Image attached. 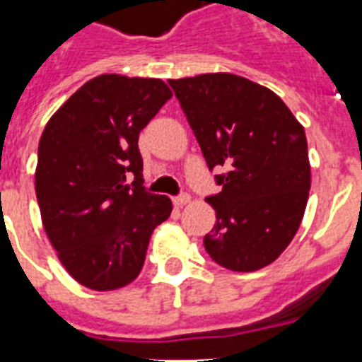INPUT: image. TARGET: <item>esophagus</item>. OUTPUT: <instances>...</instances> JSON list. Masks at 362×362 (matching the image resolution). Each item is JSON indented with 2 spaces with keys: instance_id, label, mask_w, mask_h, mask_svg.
Listing matches in <instances>:
<instances>
[{
  "instance_id": "34e87169",
  "label": "esophagus",
  "mask_w": 362,
  "mask_h": 362,
  "mask_svg": "<svg viewBox=\"0 0 362 362\" xmlns=\"http://www.w3.org/2000/svg\"><path fill=\"white\" fill-rule=\"evenodd\" d=\"M192 201V197L187 195V193H184V195H180V197H175L173 199V203H175V206H178V209H182V206H186L187 203Z\"/></svg>"
}]
</instances>
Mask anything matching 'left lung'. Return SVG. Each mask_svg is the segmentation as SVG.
I'll return each instance as SVG.
<instances>
[{"mask_svg":"<svg viewBox=\"0 0 362 362\" xmlns=\"http://www.w3.org/2000/svg\"><path fill=\"white\" fill-rule=\"evenodd\" d=\"M221 192L206 199L214 229L203 244L212 261L253 272L280 257L308 203V142L303 124L272 90L233 73L169 81Z\"/></svg>","mask_w":362,"mask_h":362,"instance_id":"1","label":"left lung"}]
</instances>
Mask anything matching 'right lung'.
I'll return each instance as SVG.
<instances>
[{
  "label": "right lung",
  "mask_w": 362,
  "mask_h": 362,
  "mask_svg": "<svg viewBox=\"0 0 362 362\" xmlns=\"http://www.w3.org/2000/svg\"><path fill=\"white\" fill-rule=\"evenodd\" d=\"M170 98L161 78L99 75L45 125L35 167L42 227L59 263L88 289L135 280L153 229L173 212L167 195L144 192L136 144Z\"/></svg>",
  "instance_id": "obj_1"
}]
</instances>
